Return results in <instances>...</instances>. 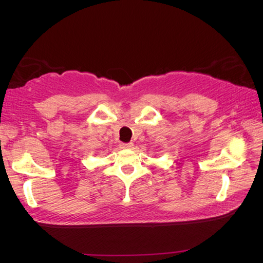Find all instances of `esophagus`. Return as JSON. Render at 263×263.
<instances>
[{"instance_id": "1", "label": "esophagus", "mask_w": 263, "mask_h": 263, "mask_svg": "<svg viewBox=\"0 0 263 263\" xmlns=\"http://www.w3.org/2000/svg\"><path fill=\"white\" fill-rule=\"evenodd\" d=\"M119 147H121L122 149H130L134 147V144L133 142H128V144H121V146Z\"/></svg>"}]
</instances>
